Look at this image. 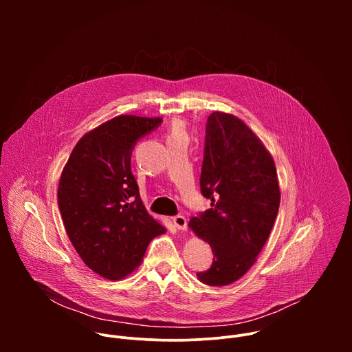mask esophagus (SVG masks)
Listing matches in <instances>:
<instances>
[{"label": "esophagus", "instance_id": "1", "mask_svg": "<svg viewBox=\"0 0 352 352\" xmlns=\"http://www.w3.org/2000/svg\"><path fill=\"white\" fill-rule=\"evenodd\" d=\"M174 221V226L179 230V231H186L188 228V221H186V217L185 216H175L173 219Z\"/></svg>", "mask_w": 352, "mask_h": 352}]
</instances>
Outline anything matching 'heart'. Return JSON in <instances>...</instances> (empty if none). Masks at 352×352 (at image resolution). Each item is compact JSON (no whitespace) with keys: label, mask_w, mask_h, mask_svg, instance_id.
<instances>
[{"label":"heart","mask_w":352,"mask_h":352,"mask_svg":"<svg viewBox=\"0 0 352 352\" xmlns=\"http://www.w3.org/2000/svg\"><path fill=\"white\" fill-rule=\"evenodd\" d=\"M171 132H185L184 131V122L181 120H174L173 126H171Z\"/></svg>","instance_id":"heart-1"}]
</instances>
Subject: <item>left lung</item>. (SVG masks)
Masks as SVG:
<instances>
[{
	"instance_id": "1",
	"label": "left lung",
	"mask_w": 352,
	"mask_h": 352,
	"mask_svg": "<svg viewBox=\"0 0 352 352\" xmlns=\"http://www.w3.org/2000/svg\"><path fill=\"white\" fill-rule=\"evenodd\" d=\"M200 190L212 208L188 226L212 246L214 258L197 278L213 287L228 285L255 265L280 206L270 152L232 114L214 111L208 120Z\"/></svg>"
}]
</instances>
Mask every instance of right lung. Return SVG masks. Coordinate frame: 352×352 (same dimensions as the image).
Masks as SVG:
<instances>
[{"label": "right lung", "mask_w": 352, "mask_h": 352, "mask_svg": "<svg viewBox=\"0 0 352 352\" xmlns=\"http://www.w3.org/2000/svg\"><path fill=\"white\" fill-rule=\"evenodd\" d=\"M162 117L118 116L85 133L61 173L58 208L83 263L107 280L129 276L153 238L166 232L142 202L132 148Z\"/></svg>", "instance_id": "add662e5"}]
</instances>
